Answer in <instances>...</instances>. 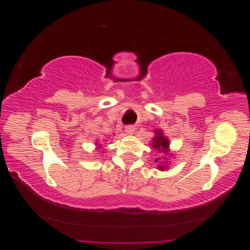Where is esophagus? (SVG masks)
Returning <instances> with one entry per match:
<instances>
[{"label": "esophagus", "mask_w": 250, "mask_h": 250, "mask_svg": "<svg viewBox=\"0 0 250 250\" xmlns=\"http://www.w3.org/2000/svg\"><path fill=\"white\" fill-rule=\"evenodd\" d=\"M125 133H126V134L132 135V134L134 133V128H133L132 125H128V126H125Z\"/></svg>", "instance_id": "34e87169"}]
</instances>
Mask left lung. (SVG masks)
<instances>
[{"instance_id": "1", "label": "left lung", "mask_w": 250, "mask_h": 250, "mask_svg": "<svg viewBox=\"0 0 250 250\" xmlns=\"http://www.w3.org/2000/svg\"><path fill=\"white\" fill-rule=\"evenodd\" d=\"M154 138L152 139V149L156 150L158 153H163L164 155H173L171 152H170V140H168V138L166 137L163 133V131L161 129H155L154 130ZM168 159V158H167ZM154 162L158 164V170L159 171H167L168 167H170V163H168V161L167 160L166 156H163V158H160L158 156L154 160Z\"/></svg>"}]
</instances>
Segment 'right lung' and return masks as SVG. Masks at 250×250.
<instances>
[{"mask_svg":"<svg viewBox=\"0 0 250 250\" xmlns=\"http://www.w3.org/2000/svg\"><path fill=\"white\" fill-rule=\"evenodd\" d=\"M95 145H96V149H100V147H101V146H103V145H100V143H98V140H97V141H96V143H95Z\"/></svg>","mask_w":250,"mask_h":250,"instance_id":"add662e5","label":"right lung"}]
</instances>
